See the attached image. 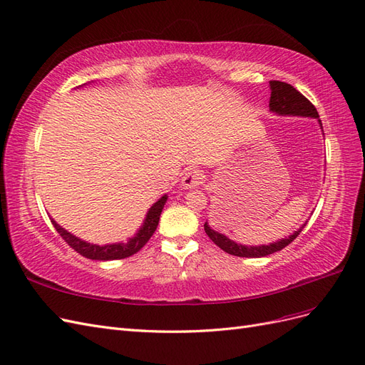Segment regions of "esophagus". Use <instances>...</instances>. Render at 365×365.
Listing matches in <instances>:
<instances>
[{"label": "esophagus", "mask_w": 365, "mask_h": 365, "mask_svg": "<svg viewBox=\"0 0 365 365\" xmlns=\"http://www.w3.org/2000/svg\"><path fill=\"white\" fill-rule=\"evenodd\" d=\"M204 181V175L201 170H196V169H190L189 172H185L182 180H181V187L185 190L193 189V187H197L201 182Z\"/></svg>", "instance_id": "obj_1"}]
</instances>
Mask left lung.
Returning <instances> with one entry per match:
<instances>
[{
    "mask_svg": "<svg viewBox=\"0 0 365 365\" xmlns=\"http://www.w3.org/2000/svg\"><path fill=\"white\" fill-rule=\"evenodd\" d=\"M269 90H271V97H269V111L271 113H274L275 115L317 118L319 128L323 129L322 120H319V115L317 113L315 106L309 102L302 93H298L292 85L279 82V81H271ZM306 224H307V220L297 231H294L291 236L275 240V242H272V244H268V245L237 244V242L231 240L225 235L213 230L208 225V222L204 224V230H205L207 236L212 239L220 250H224L228 254H233V256H237V257H264V256H269V254H274V252L283 250L284 247H288L291 242L302 233V230L306 227Z\"/></svg>",
    "mask_w": 365,
    "mask_h": 365,
    "instance_id": "left-lung-1",
    "label": "left lung"
}]
</instances>
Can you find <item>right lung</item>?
Segmentation results:
<instances>
[{"label": "right lung", "instance_id": "1", "mask_svg": "<svg viewBox=\"0 0 365 365\" xmlns=\"http://www.w3.org/2000/svg\"><path fill=\"white\" fill-rule=\"evenodd\" d=\"M168 195H163L157 202H153L152 207L148 210L146 217L143 220L141 227L138 228L137 233L129 237L128 242H115V244H106V245H97V244H90V242L82 240L79 237H76L71 235L70 231L62 228L56 220L51 217V222L56 228L58 233L62 236V239L67 242V244L76 250L79 254H82L83 257L91 259V260H117V259H125L135 254L140 251L143 247L148 244V240L152 237V235L155 233V230L160 222V216L163 208L168 202Z\"/></svg>", "mask_w": 365, "mask_h": 365}]
</instances>
